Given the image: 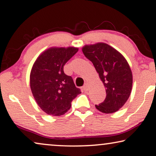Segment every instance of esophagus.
Instances as JSON below:
<instances>
[{
    "mask_svg": "<svg viewBox=\"0 0 156 156\" xmlns=\"http://www.w3.org/2000/svg\"><path fill=\"white\" fill-rule=\"evenodd\" d=\"M83 90L85 91H88L89 89H90V85H89V83H85V85H84L83 87Z\"/></svg>",
    "mask_w": 156,
    "mask_h": 156,
    "instance_id": "obj_1",
    "label": "esophagus"
}]
</instances>
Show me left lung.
Listing matches in <instances>:
<instances>
[{"mask_svg": "<svg viewBox=\"0 0 156 156\" xmlns=\"http://www.w3.org/2000/svg\"><path fill=\"white\" fill-rule=\"evenodd\" d=\"M82 51L93 63L105 88V99L95 105L96 108L106 114L117 112L126 102L132 90L133 74L127 60L105 43L85 45Z\"/></svg>", "mask_w": 156, "mask_h": 156, "instance_id": "1", "label": "left lung"}]
</instances>
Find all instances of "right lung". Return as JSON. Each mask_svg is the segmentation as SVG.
<instances>
[{"mask_svg":"<svg viewBox=\"0 0 156 156\" xmlns=\"http://www.w3.org/2000/svg\"><path fill=\"white\" fill-rule=\"evenodd\" d=\"M76 47H51L41 53L33 64L30 84L37 105L49 115L60 116L70 109L71 101L81 93L64 66L77 53Z\"/></svg>","mask_w":156,"mask_h":156,"instance_id":"1","label":"right lung"}]
</instances>
